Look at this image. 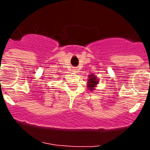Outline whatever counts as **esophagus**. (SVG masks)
Here are the masks:
<instances>
[{"label":"esophagus","instance_id":"1","mask_svg":"<svg viewBox=\"0 0 150 150\" xmlns=\"http://www.w3.org/2000/svg\"><path fill=\"white\" fill-rule=\"evenodd\" d=\"M77 71H78L77 68H76V67H74V68H73V71H74V72L76 73V72H78Z\"/></svg>","mask_w":150,"mask_h":150}]
</instances>
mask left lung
<instances>
[{
  "mask_svg": "<svg viewBox=\"0 0 150 150\" xmlns=\"http://www.w3.org/2000/svg\"><path fill=\"white\" fill-rule=\"evenodd\" d=\"M88 82H87V87H88V89L90 91H94L95 89V88L97 87V85L98 84L99 80L98 78L96 75H94V74H90L88 75Z\"/></svg>",
  "mask_w": 150,
  "mask_h": 150,
  "instance_id": "8db88e82",
  "label": "left lung"
}]
</instances>
